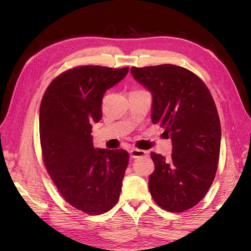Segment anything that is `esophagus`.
<instances>
[{
    "instance_id": "obj_1",
    "label": "esophagus",
    "mask_w": 251,
    "mask_h": 251,
    "mask_svg": "<svg viewBox=\"0 0 251 251\" xmlns=\"http://www.w3.org/2000/svg\"><path fill=\"white\" fill-rule=\"evenodd\" d=\"M129 155L131 158H138V157L146 156L147 151H143V150H138V148H131V150L129 151Z\"/></svg>"
}]
</instances>
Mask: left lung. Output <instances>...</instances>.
<instances>
[{
  "instance_id": "1",
  "label": "left lung",
  "mask_w": 251,
  "mask_h": 251,
  "mask_svg": "<svg viewBox=\"0 0 251 251\" xmlns=\"http://www.w3.org/2000/svg\"><path fill=\"white\" fill-rule=\"evenodd\" d=\"M130 72L151 92V121L173 144L169 159L151 152V197L167 211L188 210L207 194L217 172L222 129L214 99L201 78L185 67L163 64Z\"/></svg>"
}]
</instances>
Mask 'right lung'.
Returning <instances> with one entry per match:
<instances>
[{"label": "right lung", "instance_id": "obj_1", "mask_svg": "<svg viewBox=\"0 0 251 251\" xmlns=\"http://www.w3.org/2000/svg\"><path fill=\"white\" fill-rule=\"evenodd\" d=\"M129 67L76 66L56 76L40 106V141L46 171L63 198L87 215L116 205L128 165L125 150H95L92 123L101 118L105 92Z\"/></svg>", "mask_w": 251, "mask_h": 251}]
</instances>
